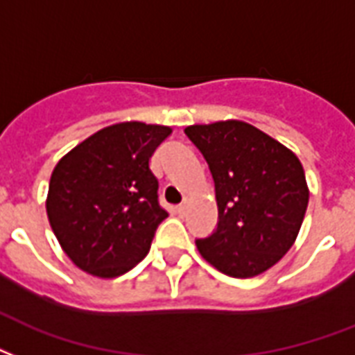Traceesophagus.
Here are the masks:
<instances>
[{"label":"esophagus","mask_w":355,"mask_h":355,"mask_svg":"<svg viewBox=\"0 0 355 355\" xmlns=\"http://www.w3.org/2000/svg\"><path fill=\"white\" fill-rule=\"evenodd\" d=\"M186 210H188V202H182V205H178L177 207V212L182 216V214H186Z\"/></svg>","instance_id":"esophagus-1"}]
</instances>
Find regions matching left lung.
Masks as SVG:
<instances>
[{"label": "left lung", "mask_w": 355, "mask_h": 355, "mask_svg": "<svg viewBox=\"0 0 355 355\" xmlns=\"http://www.w3.org/2000/svg\"><path fill=\"white\" fill-rule=\"evenodd\" d=\"M184 132L207 159L218 201V227L197 238V250L231 277L266 272L292 248L307 210L300 159L242 121L193 124Z\"/></svg>", "instance_id": "left-lung-1"}]
</instances>
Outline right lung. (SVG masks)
<instances>
[{
    "label": "right lung",
    "instance_id": "obj_1",
    "mask_svg": "<svg viewBox=\"0 0 355 355\" xmlns=\"http://www.w3.org/2000/svg\"><path fill=\"white\" fill-rule=\"evenodd\" d=\"M169 134V126L119 123L59 159L46 212L63 251L83 272L117 277L148 253L154 232L169 216L159 207L148 159Z\"/></svg>",
    "mask_w": 355,
    "mask_h": 355
}]
</instances>
